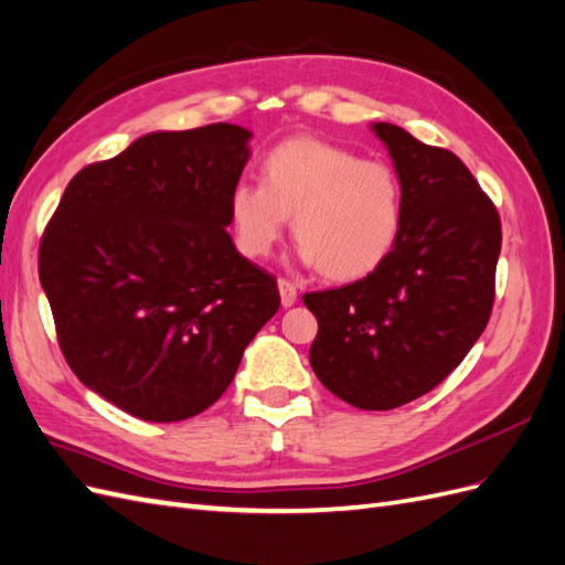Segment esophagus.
I'll list each match as a JSON object with an SVG mask.
<instances>
[{
    "mask_svg": "<svg viewBox=\"0 0 565 565\" xmlns=\"http://www.w3.org/2000/svg\"><path fill=\"white\" fill-rule=\"evenodd\" d=\"M278 289H280V301H282V306L285 309H289V306H295L297 303V285L295 282H289L287 278H280L278 280Z\"/></svg>",
    "mask_w": 565,
    "mask_h": 565,
    "instance_id": "34e87169",
    "label": "esophagus"
}]
</instances>
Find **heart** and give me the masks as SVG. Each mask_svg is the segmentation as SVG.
I'll list each match as a JSON object with an SVG mask.
<instances>
[{"mask_svg":"<svg viewBox=\"0 0 565 565\" xmlns=\"http://www.w3.org/2000/svg\"><path fill=\"white\" fill-rule=\"evenodd\" d=\"M228 210L237 249L249 259L268 256L292 216L301 259L349 282L377 270L396 247L405 195L388 162L295 136L266 152L262 181L233 185Z\"/></svg>","mask_w":565,"mask_h":565,"instance_id":"heart-1","label":"heart"}]
</instances>
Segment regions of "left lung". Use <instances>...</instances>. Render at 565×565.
Listing matches in <instances>:
<instances>
[{
	"mask_svg": "<svg viewBox=\"0 0 565 565\" xmlns=\"http://www.w3.org/2000/svg\"><path fill=\"white\" fill-rule=\"evenodd\" d=\"M403 183L398 243L370 276L303 295L318 318L311 367L337 398L393 409L436 388L483 334L502 221L455 152L377 122Z\"/></svg>",
	"mask_w": 565,
	"mask_h": 565,
	"instance_id": "1",
	"label": "left lung"
}]
</instances>
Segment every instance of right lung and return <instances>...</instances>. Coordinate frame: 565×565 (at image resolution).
I'll return each mask as SVG.
<instances>
[{
  "label": "right lung",
  "mask_w": 565,
  "mask_h": 565,
  "mask_svg": "<svg viewBox=\"0 0 565 565\" xmlns=\"http://www.w3.org/2000/svg\"><path fill=\"white\" fill-rule=\"evenodd\" d=\"M249 136L224 122L141 136L79 169L44 228L40 280L65 363L134 417L207 409L278 311L276 276L226 233Z\"/></svg>",
  "instance_id": "right-lung-1"
}]
</instances>
